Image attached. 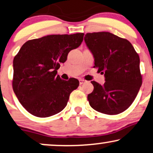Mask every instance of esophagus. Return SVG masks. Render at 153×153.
Returning <instances> with one entry per match:
<instances>
[{
  "label": "esophagus",
  "instance_id": "1",
  "mask_svg": "<svg viewBox=\"0 0 153 153\" xmlns=\"http://www.w3.org/2000/svg\"><path fill=\"white\" fill-rule=\"evenodd\" d=\"M79 84H80L81 85V84H85V83H86V81L84 80V79H79Z\"/></svg>",
  "mask_w": 153,
  "mask_h": 153
}]
</instances>
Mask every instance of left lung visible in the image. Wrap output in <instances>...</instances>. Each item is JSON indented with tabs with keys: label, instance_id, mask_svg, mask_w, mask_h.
<instances>
[{
	"label": "left lung",
	"instance_id": "1",
	"mask_svg": "<svg viewBox=\"0 0 153 153\" xmlns=\"http://www.w3.org/2000/svg\"><path fill=\"white\" fill-rule=\"evenodd\" d=\"M85 43L94 57V67L104 74L103 85L92 81L88 95L91 108L110 115L129 108L142 85L140 58L129 41L110 32L87 33Z\"/></svg>",
	"mask_w": 153,
	"mask_h": 153
}]
</instances>
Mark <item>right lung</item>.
<instances>
[{
	"label": "right lung",
	"mask_w": 153,
	"mask_h": 153,
	"mask_svg": "<svg viewBox=\"0 0 153 153\" xmlns=\"http://www.w3.org/2000/svg\"><path fill=\"white\" fill-rule=\"evenodd\" d=\"M84 33L48 35L27 41L13 60V88L22 105L38 117L61 112L78 88L75 78L62 80L57 70L70 51L78 48Z\"/></svg>",
	"instance_id": "obj_1"
}]
</instances>
